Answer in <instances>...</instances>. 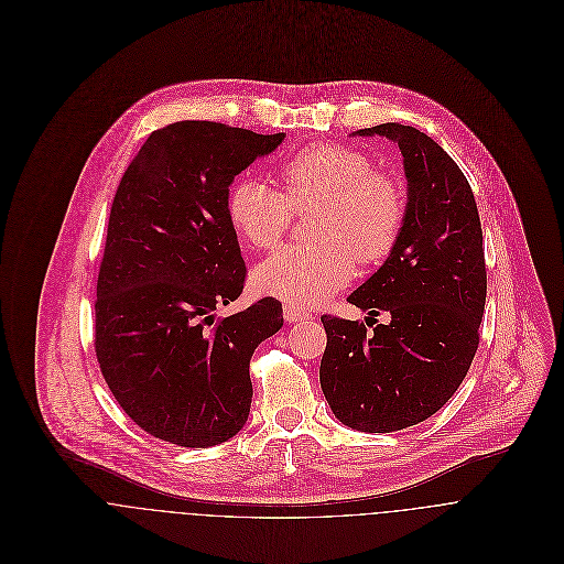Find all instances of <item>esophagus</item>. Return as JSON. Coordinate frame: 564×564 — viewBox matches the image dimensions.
<instances>
[{
  "label": "esophagus",
  "mask_w": 564,
  "mask_h": 564,
  "mask_svg": "<svg viewBox=\"0 0 564 564\" xmlns=\"http://www.w3.org/2000/svg\"><path fill=\"white\" fill-rule=\"evenodd\" d=\"M284 319L289 323L311 322L313 313H308L295 304H284Z\"/></svg>",
  "instance_id": "obj_1"
}]
</instances>
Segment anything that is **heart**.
I'll return each instance as SVG.
<instances>
[{"label": "heart", "instance_id": "heart-1", "mask_svg": "<svg viewBox=\"0 0 564 564\" xmlns=\"http://www.w3.org/2000/svg\"><path fill=\"white\" fill-rule=\"evenodd\" d=\"M284 191L260 180H237L226 197L228 221L242 242L271 249L289 232L295 213L317 208L315 247L291 245L253 271L260 293L295 306H313L340 291L360 264L382 262L405 224L402 186L376 161L347 145H311L282 164Z\"/></svg>", "mask_w": 564, "mask_h": 564}]
</instances>
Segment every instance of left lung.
<instances>
[{
	"instance_id": "1",
	"label": "left lung",
	"mask_w": 564,
	"mask_h": 564,
	"mask_svg": "<svg viewBox=\"0 0 564 564\" xmlns=\"http://www.w3.org/2000/svg\"><path fill=\"white\" fill-rule=\"evenodd\" d=\"M400 145L408 177L402 237L387 262L347 302L391 323L323 315V395L360 432L425 421L463 384L480 345L486 302L482 226L474 191L454 159L402 123L358 130Z\"/></svg>"
}]
</instances>
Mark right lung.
Instances as JSON below:
<instances>
[{
	"instance_id": "1",
	"label": "right lung",
	"mask_w": 564,
	"mask_h": 564,
	"mask_svg": "<svg viewBox=\"0 0 564 564\" xmlns=\"http://www.w3.org/2000/svg\"><path fill=\"white\" fill-rule=\"evenodd\" d=\"M284 139L215 121L154 130L126 169L108 219L95 300V356L126 414L180 447L232 438L251 405L249 360L282 327L242 293L247 267L226 197L235 175Z\"/></svg>"
}]
</instances>
